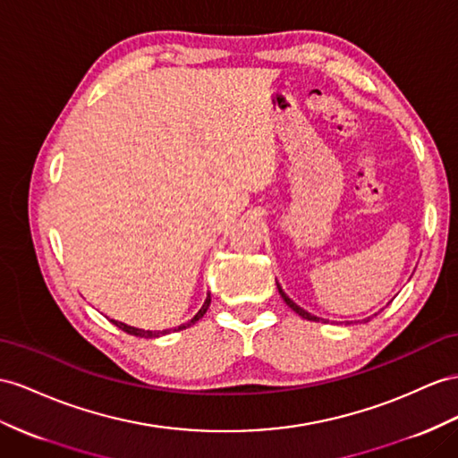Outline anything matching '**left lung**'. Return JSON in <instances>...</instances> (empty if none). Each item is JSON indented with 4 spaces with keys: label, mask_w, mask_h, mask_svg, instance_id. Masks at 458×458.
I'll return each mask as SVG.
<instances>
[{
    "label": "left lung",
    "mask_w": 458,
    "mask_h": 458,
    "mask_svg": "<svg viewBox=\"0 0 458 458\" xmlns=\"http://www.w3.org/2000/svg\"><path fill=\"white\" fill-rule=\"evenodd\" d=\"M276 288H278V294L280 296H283V300L286 301V306L288 308H292V310H294L298 315H300V318H303V319H308V321H319V318H318V315H311L310 311H306V310H303V308H300L298 306V303L294 301V300H290L288 296H286V292L283 290V288H280V284L276 283Z\"/></svg>",
    "instance_id": "obj_1"
}]
</instances>
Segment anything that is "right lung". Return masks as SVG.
Listing matches in <instances>:
<instances>
[{
  "mask_svg": "<svg viewBox=\"0 0 458 458\" xmlns=\"http://www.w3.org/2000/svg\"><path fill=\"white\" fill-rule=\"evenodd\" d=\"M208 306H210V294H207V300H205V303H203V308L199 310L195 315H193V319H190L187 323H183V325H180V327H175V329H164V331H145V329H137V327H131V325H125V323H122V321H115V319H110L115 327H120L122 331H125L127 335H133V336H140V338H157V336H160V335H168V333H172V331H182V329H187V327H191L193 323H197L199 319L203 318V315L207 313V310H208Z\"/></svg>",
  "mask_w": 458,
  "mask_h": 458,
  "instance_id": "add662e5",
  "label": "right lung"
}]
</instances>
